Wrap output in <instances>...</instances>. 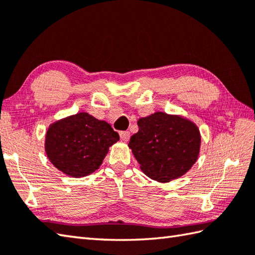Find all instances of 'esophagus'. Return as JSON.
Returning <instances> with one entry per match:
<instances>
[{
    "label": "esophagus",
    "mask_w": 255,
    "mask_h": 255,
    "mask_svg": "<svg viewBox=\"0 0 255 255\" xmlns=\"http://www.w3.org/2000/svg\"><path fill=\"white\" fill-rule=\"evenodd\" d=\"M119 136H121V139L123 141H128L129 138H130V132L129 131H121L119 132Z\"/></svg>",
    "instance_id": "esophagus-1"
}]
</instances>
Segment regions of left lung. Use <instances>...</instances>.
<instances>
[{"label": "left lung", "instance_id": "obj_1", "mask_svg": "<svg viewBox=\"0 0 255 255\" xmlns=\"http://www.w3.org/2000/svg\"><path fill=\"white\" fill-rule=\"evenodd\" d=\"M139 130L128 147L145 175L160 183L183 176L197 161L199 129L180 115L155 112L138 121Z\"/></svg>", "mask_w": 255, "mask_h": 255}]
</instances>
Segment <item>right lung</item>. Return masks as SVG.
Returning a JSON list of instances; mask_svg holds the SVG:
<instances>
[{"mask_svg":"<svg viewBox=\"0 0 255 255\" xmlns=\"http://www.w3.org/2000/svg\"><path fill=\"white\" fill-rule=\"evenodd\" d=\"M119 134L108 123L88 113H78L51 124L46 133L45 151L59 171L84 177L102 164Z\"/></svg>","mask_w":255,"mask_h":255,"instance_id":"obj_1","label":"right lung"}]
</instances>
